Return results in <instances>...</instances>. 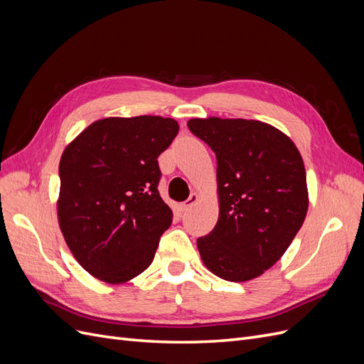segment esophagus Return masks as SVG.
Here are the masks:
<instances>
[{"label": "esophagus", "instance_id": "obj_1", "mask_svg": "<svg viewBox=\"0 0 364 364\" xmlns=\"http://www.w3.org/2000/svg\"><path fill=\"white\" fill-rule=\"evenodd\" d=\"M197 202H199V196H197L196 193H193L188 199H186L183 203H182V209L183 211H186V209H190L193 205H196Z\"/></svg>", "mask_w": 364, "mask_h": 364}]
</instances>
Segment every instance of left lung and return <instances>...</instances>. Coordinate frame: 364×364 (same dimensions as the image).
Wrapping results in <instances>:
<instances>
[{
  "mask_svg": "<svg viewBox=\"0 0 364 364\" xmlns=\"http://www.w3.org/2000/svg\"><path fill=\"white\" fill-rule=\"evenodd\" d=\"M188 129L217 158L218 220L197 238L208 270L230 282L258 278L289 249L308 211L304 161L267 123L193 118Z\"/></svg>",
  "mask_w": 364,
  "mask_h": 364,
  "instance_id": "1",
  "label": "left lung"
}]
</instances>
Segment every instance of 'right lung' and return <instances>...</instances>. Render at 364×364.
<instances>
[{"label":"right lung","mask_w":364,"mask_h":364,"mask_svg":"<svg viewBox=\"0 0 364 364\" xmlns=\"http://www.w3.org/2000/svg\"><path fill=\"white\" fill-rule=\"evenodd\" d=\"M179 132L153 115L94 121L63 150L58 218L77 262L107 284H123L155 258L173 213L158 191V156Z\"/></svg>","instance_id":"right-lung-1"}]
</instances>
